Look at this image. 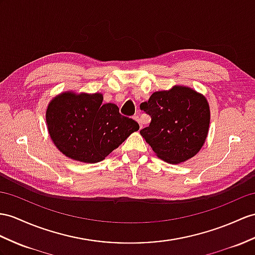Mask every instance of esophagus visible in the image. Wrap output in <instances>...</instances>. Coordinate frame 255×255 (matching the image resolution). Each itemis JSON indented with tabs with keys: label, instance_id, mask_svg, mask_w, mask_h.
Instances as JSON below:
<instances>
[{
	"label": "esophagus",
	"instance_id": "obj_1",
	"mask_svg": "<svg viewBox=\"0 0 255 255\" xmlns=\"http://www.w3.org/2000/svg\"><path fill=\"white\" fill-rule=\"evenodd\" d=\"M134 120H136V121H137V122H138V124H139V128H142V124H141V120L139 119V117H137V116H135V117H134Z\"/></svg>",
	"mask_w": 255,
	"mask_h": 255
}]
</instances>
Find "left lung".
<instances>
[{
  "label": "left lung",
  "mask_w": 255,
  "mask_h": 255,
  "mask_svg": "<svg viewBox=\"0 0 255 255\" xmlns=\"http://www.w3.org/2000/svg\"><path fill=\"white\" fill-rule=\"evenodd\" d=\"M140 109L151 117L140 135L167 163L185 162L199 152L207 139L210 106L206 96L188 86L154 92Z\"/></svg>",
  "instance_id": "left-lung-1"
}]
</instances>
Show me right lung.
<instances>
[{"label":"right lung","mask_w":255,"mask_h":255,"mask_svg":"<svg viewBox=\"0 0 255 255\" xmlns=\"http://www.w3.org/2000/svg\"><path fill=\"white\" fill-rule=\"evenodd\" d=\"M102 93H60L49 102L46 126L60 152L72 160L96 163L119 147L138 123L119 113L116 104L103 103Z\"/></svg>","instance_id":"obj_1"}]
</instances>
